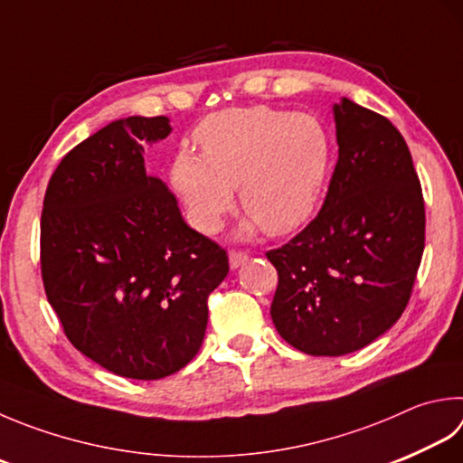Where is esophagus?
<instances>
[{"label":"esophagus","mask_w":463,"mask_h":463,"mask_svg":"<svg viewBox=\"0 0 463 463\" xmlns=\"http://www.w3.org/2000/svg\"><path fill=\"white\" fill-rule=\"evenodd\" d=\"M246 260H248L246 251H240V250H232L230 251V266L232 268H240Z\"/></svg>","instance_id":"esophagus-1"}]
</instances>
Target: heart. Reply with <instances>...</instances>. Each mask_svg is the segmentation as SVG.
<instances>
[{"label": "heart", "instance_id": "b5f03b06", "mask_svg": "<svg viewBox=\"0 0 463 463\" xmlns=\"http://www.w3.org/2000/svg\"><path fill=\"white\" fill-rule=\"evenodd\" d=\"M199 155L183 149L171 183L197 230L212 233L233 207L251 215L246 228L284 235L317 213L333 165V138L317 117L268 107L228 109L195 130Z\"/></svg>", "mask_w": 463, "mask_h": 463}]
</instances>
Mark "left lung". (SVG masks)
Returning a JSON list of instances; mask_svg holds the SVG:
<instances>
[{"label": "left lung", "instance_id": "obj_1", "mask_svg": "<svg viewBox=\"0 0 463 463\" xmlns=\"http://www.w3.org/2000/svg\"><path fill=\"white\" fill-rule=\"evenodd\" d=\"M338 161L318 215L282 248L274 326L314 356L359 351L395 325L425 248V203L405 138L353 100L335 104Z\"/></svg>", "mask_w": 463, "mask_h": 463}]
</instances>
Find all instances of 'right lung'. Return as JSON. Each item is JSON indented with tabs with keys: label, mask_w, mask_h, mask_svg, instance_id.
Returning a JSON list of instances; mask_svg holds the SVG:
<instances>
[{
	"label": "right lung",
	"mask_w": 463,
	"mask_h": 463,
	"mask_svg": "<svg viewBox=\"0 0 463 463\" xmlns=\"http://www.w3.org/2000/svg\"><path fill=\"white\" fill-rule=\"evenodd\" d=\"M167 117H128L70 151L52 175L40 222L48 302L78 351L128 379L169 377L203 343L207 298L228 251L191 230L177 199L146 175L143 141Z\"/></svg>",
	"instance_id": "obj_1"
}]
</instances>
